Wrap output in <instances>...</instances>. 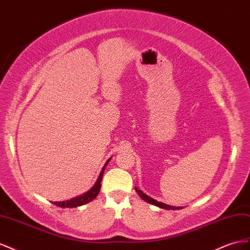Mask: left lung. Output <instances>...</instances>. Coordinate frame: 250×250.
<instances>
[{
    "label": "left lung",
    "mask_w": 250,
    "mask_h": 250,
    "mask_svg": "<svg viewBox=\"0 0 250 250\" xmlns=\"http://www.w3.org/2000/svg\"><path fill=\"white\" fill-rule=\"evenodd\" d=\"M135 190L137 191V194L139 195V197L141 198V199H144V200L146 201V202H147V203H151V204H153V205H156V206H158V208H165V209H181L182 208H175V206H170V205H167V204H165V203H162V202H158L157 200H155V199H153V198H151V197H148L147 195H146L145 192H142L140 189H138L137 188H135Z\"/></svg>",
    "instance_id": "1"
}]
</instances>
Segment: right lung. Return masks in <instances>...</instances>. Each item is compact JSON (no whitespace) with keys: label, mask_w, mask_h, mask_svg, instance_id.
I'll return each instance as SVG.
<instances>
[{"label":"right lung","mask_w":250,"mask_h":250,"mask_svg":"<svg viewBox=\"0 0 250 250\" xmlns=\"http://www.w3.org/2000/svg\"><path fill=\"white\" fill-rule=\"evenodd\" d=\"M109 160L106 161L105 166L103 167L102 172H101V175H99L96 183L94 184V187L92 188L88 192H85V194H83V195H82L80 197H76L74 199H71V200L62 201V202H53V204L54 205H58L59 208H76V206H81V205H83L85 203H89L90 201L93 200V199H95L96 196L98 195L99 190H101V187H102L101 181L103 180V175H104V168H105L106 165H108Z\"/></svg>","instance_id":"1"}]
</instances>
